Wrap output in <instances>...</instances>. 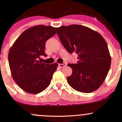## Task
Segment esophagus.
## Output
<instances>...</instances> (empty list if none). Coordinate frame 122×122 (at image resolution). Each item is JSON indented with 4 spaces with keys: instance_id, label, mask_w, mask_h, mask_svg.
<instances>
[{
    "instance_id": "1",
    "label": "esophagus",
    "mask_w": 122,
    "mask_h": 122,
    "mask_svg": "<svg viewBox=\"0 0 122 122\" xmlns=\"http://www.w3.org/2000/svg\"><path fill=\"white\" fill-rule=\"evenodd\" d=\"M58 66H59L60 68H63V67L65 66L66 64L65 63H63V64H58Z\"/></svg>"
}]
</instances>
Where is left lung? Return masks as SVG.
<instances>
[{
	"label": "left lung",
	"mask_w": 122,
	"mask_h": 122,
	"mask_svg": "<svg viewBox=\"0 0 122 122\" xmlns=\"http://www.w3.org/2000/svg\"><path fill=\"white\" fill-rule=\"evenodd\" d=\"M57 34L69 53L77 54V64H68L72 74L67 77L77 91L91 93L100 86L110 70L111 58L107 43L97 32L81 25L58 27Z\"/></svg>",
	"instance_id": "1"
}]
</instances>
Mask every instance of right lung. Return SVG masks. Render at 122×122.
<instances>
[{
  "label": "right lung",
  "instance_id": "add662e5",
  "mask_svg": "<svg viewBox=\"0 0 122 122\" xmlns=\"http://www.w3.org/2000/svg\"><path fill=\"white\" fill-rule=\"evenodd\" d=\"M57 28L38 25L25 30L10 49L8 58L13 79L25 92L36 94L43 91L51 82L58 64H47L39 61L46 57V41L56 34Z\"/></svg>",
  "mask_w": 122,
  "mask_h": 122
}]
</instances>
